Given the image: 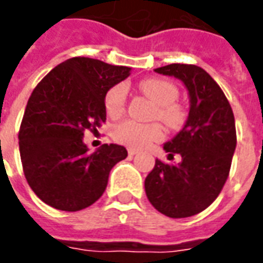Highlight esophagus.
<instances>
[{"instance_id": "1", "label": "esophagus", "mask_w": 263, "mask_h": 263, "mask_svg": "<svg viewBox=\"0 0 263 263\" xmlns=\"http://www.w3.org/2000/svg\"><path fill=\"white\" fill-rule=\"evenodd\" d=\"M136 153H138V150H135V149H128V154H129V156H135Z\"/></svg>"}]
</instances>
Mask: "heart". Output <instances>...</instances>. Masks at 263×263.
Returning <instances> with one entry per match:
<instances>
[{
	"label": "heart",
	"instance_id": "heart-1",
	"mask_svg": "<svg viewBox=\"0 0 263 263\" xmlns=\"http://www.w3.org/2000/svg\"><path fill=\"white\" fill-rule=\"evenodd\" d=\"M139 89L154 105H157L153 111V118H158L172 129H178L185 124L187 114L186 110L175 102L179 92L174 84L160 78H147L139 84ZM125 103L127 87L124 84L114 85L106 92L105 107L110 117L121 116L125 110ZM163 136L164 129L158 123L140 124L132 120H125L113 128L114 139L131 149L146 147Z\"/></svg>",
	"mask_w": 263,
	"mask_h": 263
}]
</instances>
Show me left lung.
Returning <instances> with one entry per match:
<instances>
[{"label": "left lung", "mask_w": 263, "mask_h": 263, "mask_svg": "<svg viewBox=\"0 0 263 263\" xmlns=\"http://www.w3.org/2000/svg\"><path fill=\"white\" fill-rule=\"evenodd\" d=\"M154 71L185 84L190 109L179 134L164 145L168 160L179 154L180 163L156 160L145 179L146 196L164 215L187 218L211 205L229 176L237 142L233 110L215 80L198 66L172 63Z\"/></svg>", "instance_id": "8db88e82"}]
</instances>
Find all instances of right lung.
<instances>
[{"instance_id":"right-lung-1","label":"right lung","mask_w":263,"mask_h":263,"mask_svg":"<svg viewBox=\"0 0 263 263\" xmlns=\"http://www.w3.org/2000/svg\"><path fill=\"white\" fill-rule=\"evenodd\" d=\"M131 69L91 58H71L34 88L19 129L26 179L44 203L80 211L103 194L111 168L127 157L124 146L102 145L89 153L84 132L106 121L105 95Z\"/></svg>"}]
</instances>
